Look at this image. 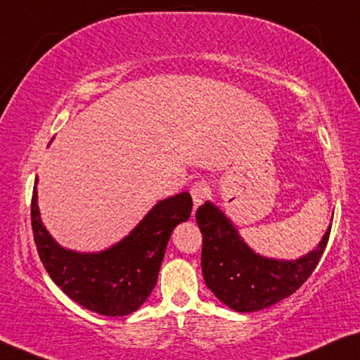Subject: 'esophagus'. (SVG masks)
<instances>
[{"instance_id": "obj_1", "label": "esophagus", "mask_w": 360, "mask_h": 360, "mask_svg": "<svg viewBox=\"0 0 360 360\" xmlns=\"http://www.w3.org/2000/svg\"><path fill=\"white\" fill-rule=\"evenodd\" d=\"M190 193H191L193 202H195V209H196L198 206H201L204 199L207 198V195H209V186H207L206 181H196V184L191 186Z\"/></svg>"}]
</instances>
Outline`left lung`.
<instances>
[{"instance_id": "obj_1", "label": "left lung", "mask_w": 360, "mask_h": 360, "mask_svg": "<svg viewBox=\"0 0 360 360\" xmlns=\"http://www.w3.org/2000/svg\"><path fill=\"white\" fill-rule=\"evenodd\" d=\"M202 233L201 269L207 288L236 312H256L291 296L306 281L327 248L328 226L315 250L295 261L254 252L233 222L206 201L196 211Z\"/></svg>"}]
</instances>
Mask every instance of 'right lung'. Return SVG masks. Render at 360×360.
I'll return each instance as SVG.
<instances>
[{
    "label": "right lung",
    "mask_w": 360,
    "mask_h": 360,
    "mask_svg": "<svg viewBox=\"0 0 360 360\" xmlns=\"http://www.w3.org/2000/svg\"><path fill=\"white\" fill-rule=\"evenodd\" d=\"M38 176L32 195V230L43 265L72 301L88 311L122 317L140 309L158 283L174 229L190 219V193L165 198L129 235L99 252L65 250L49 235L38 209Z\"/></svg>",
    "instance_id": "obj_1"
}]
</instances>
